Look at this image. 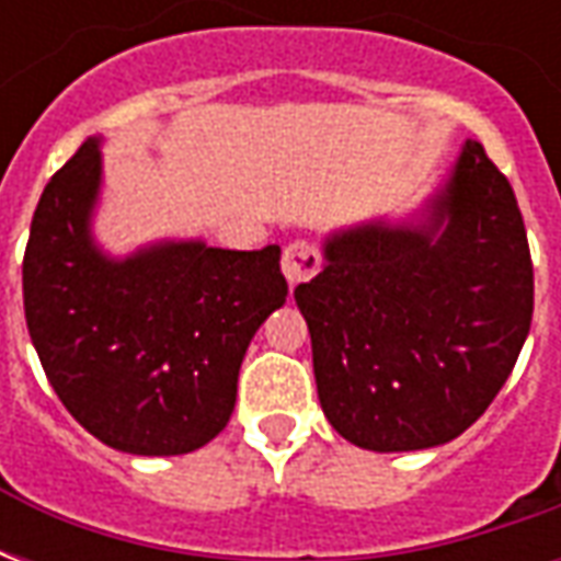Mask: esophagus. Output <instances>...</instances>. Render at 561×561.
Listing matches in <instances>:
<instances>
[{
	"mask_svg": "<svg viewBox=\"0 0 561 561\" xmlns=\"http://www.w3.org/2000/svg\"><path fill=\"white\" fill-rule=\"evenodd\" d=\"M321 267V252L318 245H312L309 240H294V243L285 245V255H282V273L288 285H300V282H309Z\"/></svg>",
	"mask_w": 561,
	"mask_h": 561,
	"instance_id": "34e87169",
	"label": "esophagus"
}]
</instances>
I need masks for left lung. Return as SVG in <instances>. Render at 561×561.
<instances>
[{"label": "left lung", "instance_id": "left-lung-1", "mask_svg": "<svg viewBox=\"0 0 561 561\" xmlns=\"http://www.w3.org/2000/svg\"><path fill=\"white\" fill-rule=\"evenodd\" d=\"M294 300L342 438L378 454L445 445L490 409L529 336L535 270L514 188L469 140L433 219L336 233Z\"/></svg>", "mask_w": 561, "mask_h": 561}]
</instances>
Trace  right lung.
I'll use <instances>...</instances> for the list:
<instances>
[{
    "instance_id": "obj_1",
    "label": "right lung",
    "mask_w": 561,
    "mask_h": 561,
    "mask_svg": "<svg viewBox=\"0 0 561 561\" xmlns=\"http://www.w3.org/2000/svg\"><path fill=\"white\" fill-rule=\"evenodd\" d=\"M99 140H83L44 185L23 255V309L47 381L99 442L173 457L225 430L240 364L285 304L279 245H152L114 264L87 233Z\"/></svg>"
}]
</instances>
